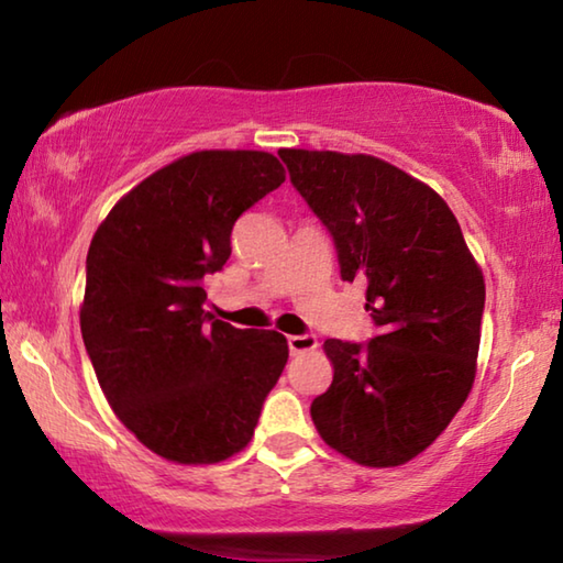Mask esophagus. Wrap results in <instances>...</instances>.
I'll use <instances>...</instances> for the list:
<instances>
[{
  "instance_id": "esophagus-1",
  "label": "esophagus",
  "mask_w": 563,
  "mask_h": 563,
  "mask_svg": "<svg viewBox=\"0 0 563 563\" xmlns=\"http://www.w3.org/2000/svg\"><path fill=\"white\" fill-rule=\"evenodd\" d=\"M288 347L292 355H302V352H310L318 347V338L312 332H302V335H290L288 338Z\"/></svg>"
}]
</instances>
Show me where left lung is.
<instances>
[{"label": "left lung", "mask_w": 563, "mask_h": 563, "mask_svg": "<svg viewBox=\"0 0 563 563\" xmlns=\"http://www.w3.org/2000/svg\"><path fill=\"white\" fill-rule=\"evenodd\" d=\"M290 184L328 228L340 278L365 283L377 332L325 340L335 367L310 415L332 450L365 466L424 452L474 383L484 278L440 196L375 156L278 151Z\"/></svg>", "instance_id": "left-lung-1"}]
</instances>
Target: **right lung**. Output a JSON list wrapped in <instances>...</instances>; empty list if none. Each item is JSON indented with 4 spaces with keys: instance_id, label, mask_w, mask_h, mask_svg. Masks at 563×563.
I'll return each instance as SVG.
<instances>
[{
    "instance_id": "add662e5",
    "label": "right lung",
    "mask_w": 563,
    "mask_h": 563,
    "mask_svg": "<svg viewBox=\"0 0 563 563\" xmlns=\"http://www.w3.org/2000/svg\"><path fill=\"white\" fill-rule=\"evenodd\" d=\"M283 180L263 151H198L129 190L89 245L84 345L113 412L164 460L241 452L288 362L280 332L203 308L235 221Z\"/></svg>"
}]
</instances>
